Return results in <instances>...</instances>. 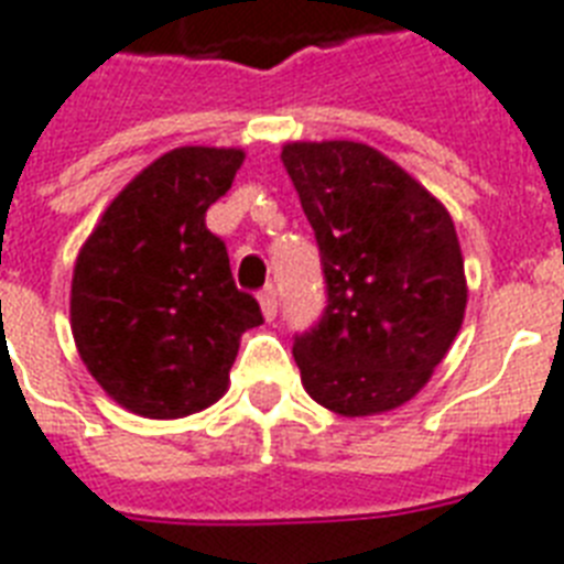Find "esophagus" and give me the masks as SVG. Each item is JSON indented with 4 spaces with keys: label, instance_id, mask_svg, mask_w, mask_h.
<instances>
[{
    "label": "esophagus",
    "instance_id": "34e87169",
    "mask_svg": "<svg viewBox=\"0 0 564 564\" xmlns=\"http://www.w3.org/2000/svg\"><path fill=\"white\" fill-rule=\"evenodd\" d=\"M257 301H260V310H263L265 322H272V318L278 316V292H274V286H265V290L257 295Z\"/></svg>",
    "mask_w": 564,
    "mask_h": 564
}]
</instances>
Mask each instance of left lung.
Listing matches in <instances>:
<instances>
[{"mask_svg": "<svg viewBox=\"0 0 564 564\" xmlns=\"http://www.w3.org/2000/svg\"><path fill=\"white\" fill-rule=\"evenodd\" d=\"M316 230L327 310L292 345L301 383L325 410L362 419L398 410L451 351L468 304L454 219L436 195L366 143H286Z\"/></svg>", "mask_w": 564, "mask_h": 564, "instance_id": "left-lung-1", "label": "left lung"}]
</instances>
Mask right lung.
<instances>
[{"label":"right lung","mask_w":564,"mask_h":564,"mask_svg":"<svg viewBox=\"0 0 564 564\" xmlns=\"http://www.w3.org/2000/svg\"><path fill=\"white\" fill-rule=\"evenodd\" d=\"M242 149L181 145L105 207L73 269L69 325L105 392L143 419H184L228 392L239 339L263 322L239 292L204 213L234 184Z\"/></svg>","instance_id":"add662e5"}]
</instances>
